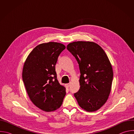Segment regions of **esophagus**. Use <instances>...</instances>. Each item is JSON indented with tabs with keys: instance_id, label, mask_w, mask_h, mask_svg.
<instances>
[{
	"instance_id": "34e87169",
	"label": "esophagus",
	"mask_w": 134,
	"mask_h": 134,
	"mask_svg": "<svg viewBox=\"0 0 134 134\" xmlns=\"http://www.w3.org/2000/svg\"><path fill=\"white\" fill-rule=\"evenodd\" d=\"M66 87H67V88H69V87H70V83H68V84H67L66 85Z\"/></svg>"
}]
</instances>
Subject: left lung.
I'll use <instances>...</instances> for the list:
<instances>
[{"instance_id":"1","label":"left lung","mask_w":134,"mask_h":134,"mask_svg":"<svg viewBox=\"0 0 134 134\" xmlns=\"http://www.w3.org/2000/svg\"><path fill=\"white\" fill-rule=\"evenodd\" d=\"M67 49L77 60L81 72V87L74 96L84 110L97 111L107 101L111 88L113 74L108 57L92 42H74Z\"/></svg>"}]
</instances>
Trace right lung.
<instances>
[{"label": "right lung", "mask_w": 134, "mask_h": 134, "mask_svg": "<svg viewBox=\"0 0 134 134\" xmlns=\"http://www.w3.org/2000/svg\"><path fill=\"white\" fill-rule=\"evenodd\" d=\"M65 48L64 44L53 42L39 44L24 65L22 79L29 97L35 106L47 112L60 108L66 95L55 69L58 57Z\"/></svg>", "instance_id": "1"}]
</instances>
